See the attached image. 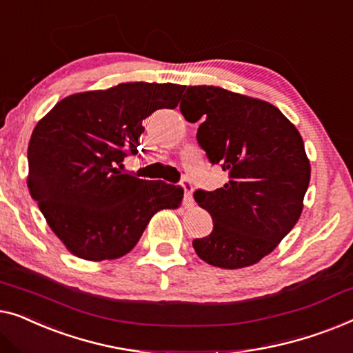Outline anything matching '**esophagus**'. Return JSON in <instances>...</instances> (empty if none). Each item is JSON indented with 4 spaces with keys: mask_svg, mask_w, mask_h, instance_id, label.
I'll return each mask as SVG.
<instances>
[{
    "mask_svg": "<svg viewBox=\"0 0 353 353\" xmlns=\"http://www.w3.org/2000/svg\"><path fill=\"white\" fill-rule=\"evenodd\" d=\"M182 187H183V192H185V195H183V205L185 208H192L193 206V185L190 181H182Z\"/></svg>",
    "mask_w": 353,
    "mask_h": 353,
    "instance_id": "1",
    "label": "esophagus"
}]
</instances>
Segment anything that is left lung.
Returning a JSON list of instances; mask_svg holds the SVG:
<instances>
[{
  "mask_svg": "<svg viewBox=\"0 0 353 353\" xmlns=\"http://www.w3.org/2000/svg\"><path fill=\"white\" fill-rule=\"evenodd\" d=\"M181 112L203 120L196 141L224 187L196 190L212 232L193 240L196 254L221 269H243L270 254L299 221L310 163L296 126L272 103L217 86H188Z\"/></svg>",
  "mask_w": 353,
  "mask_h": 353,
  "instance_id": "obj_1",
  "label": "left lung"
}]
</instances>
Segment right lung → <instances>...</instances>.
<instances>
[{
  "label": "right lung",
  "instance_id": "1",
  "mask_svg": "<svg viewBox=\"0 0 353 353\" xmlns=\"http://www.w3.org/2000/svg\"><path fill=\"white\" fill-rule=\"evenodd\" d=\"M185 86L121 83L62 99L33 129L28 190L67 250L86 261L118 259L155 212L181 205L183 188L120 171L137 155L142 121L176 108Z\"/></svg>",
  "mask_w": 353,
  "mask_h": 353
}]
</instances>
